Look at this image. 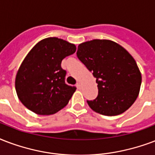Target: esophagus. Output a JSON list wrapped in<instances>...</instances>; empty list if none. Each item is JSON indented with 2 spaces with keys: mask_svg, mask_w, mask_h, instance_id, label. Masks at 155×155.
I'll use <instances>...</instances> for the list:
<instances>
[{
  "mask_svg": "<svg viewBox=\"0 0 155 155\" xmlns=\"http://www.w3.org/2000/svg\"><path fill=\"white\" fill-rule=\"evenodd\" d=\"M76 86H77V88H79V89H80V88H81V84H80V82H77Z\"/></svg>",
  "mask_w": 155,
  "mask_h": 155,
  "instance_id": "1",
  "label": "esophagus"
}]
</instances>
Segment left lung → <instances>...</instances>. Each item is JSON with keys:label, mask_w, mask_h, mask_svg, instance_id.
Returning <instances> with one entry per match:
<instances>
[{"label": "left lung", "mask_w": 155, "mask_h": 155, "mask_svg": "<svg viewBox=\"0 0 155 155\" xmlns=\"http://www.w3.org/2000/svg\"><path fill=\"white\" fill-rule=\"evenodd\" d=\"M78 58L96 78L98 95L88 106L97 113L114 116L126 111L137 97L141 75L132 55L109 40L79 45Z\"/></svg>", "instance_id": "1"}]
</instances>
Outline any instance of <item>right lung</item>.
I'll list each match as a JSON object with an SVG mask.
<instances>
[{
  "label": "right lung",
  "mask_w": 155,
  "mask_h": 155,
  "mask_svg": "<svg viewBox=\"0 0 155 155\" xmlns=\"http://www.w3.org/2000/svg\"><path fill=\"white\" fill-rule=\"evenodd\" d=\"M76 50L62 39H44L33 47L22 62L15 79V89L24 106L35 114L49 115L67 106L75 86L65 83L62 59Z\"/></svg>",
  "instance_id": "1"
}]
</instances>
